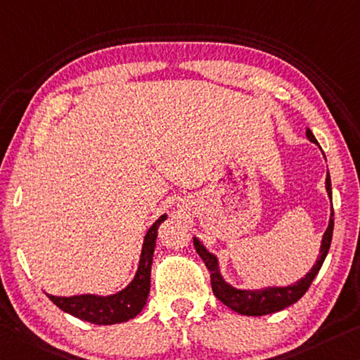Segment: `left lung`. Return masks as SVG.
Masks as SVG:
<instances>
[{"label": "left lung", "mask_w": 360, "mask_h": 360, "mask_svg": "<svg viewBox=\"0 0 360 360\" xmlns=\"http://www.w3.org/2000/svg\"><path fill=\"white\" fill-rule=\"evenodd\" d=\"M307 138L312 141L314 144H319L314 138L312 131L307 129ZM325 186H327L328 197L332 198V181H330V174L327 173V179H325ZM332 236H333V207H332V214H330V222L327 231L323 233L322 245H321V255L314 264L312 269L306 274V276L301 278V281L295 282L290 287H269L264 290H237L233 288L232 285L226 283L224 278L221 277L219 274V266L218 259H216L214 255L207 252V248L193 238V247H195L197 253L200 255L203 259L205 266L208 267L210 271V281H211V288H213V293L216 298H218L222 304L231 307L232 311H236L242 316H266V314H272L277 311H282L290 304H293L298 301L301 296H303L307 288L311 287L314 277L317 276L319 271L325 261V256H327L330 250V243H332Z\"/></svg>", "instance_id": "8db88e82"}]
</instances>
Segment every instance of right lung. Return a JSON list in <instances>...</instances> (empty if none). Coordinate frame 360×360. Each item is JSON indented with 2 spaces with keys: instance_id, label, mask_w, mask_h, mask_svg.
Segmentation results:
<instances>
[{
  "instance_id": "1",
  "label": "right lung",
  "mask_w": 360,
  "mask_h": 360,
  "mask_svg": "<svg viewBox=\"0 0 360 360\" xmlns=\"http://www.w3.org/2000/svg\"><path fill=\"white\" fill-rule=\"evenodd\" d=\"M167 219V214L160 216L147 231L142 245L138 272L127 288L110 296L78 295V296H53L48 298L67 314L96 325H112L127 322L138 316L146 306L147 296L150 292V267L153 250H155L158 226Z\"/></svg>"
}]
</instances>
